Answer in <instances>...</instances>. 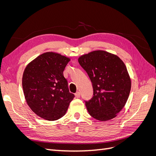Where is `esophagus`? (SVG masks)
I'll use <instances>...</instances> for the list:
<instances>
[{
	"instance_id": "esophagus-1",
	"label": "esophagus",
	"mask_w": 156,
	"mask_h": 156,
	"mask_svg": "<svg viewBox=\"0 0 156 156\" xmlns=\"http://www.w3.org/2000/svg\"><path fill=\"white\" fill-rule=\"evenodd\" d=\"M75 97H76L77 98H80V92H77L75 94Z\"/></svg>"
}]
</instances>
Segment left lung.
I'll use <instances>...</instances> for the list:
<instances>
[{"label": "left lung", "instance_id": "left-lung-1", "mask_svg": "<svg viewBox=\"0 0 156 156\" xmlns=\"http://www.w3.org/2000/svg\"><path fill=\"white\" fill-rule=\"evenodd\" d=\"M91 80L93 97L86 101L89 114L100 121L114 119L125 106L131 82L125 64L116 55L97 50L78 58Z\"/></svg>", "mask_w": 156, "mask_h": 156}]
</instances>
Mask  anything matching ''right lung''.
<instances>
[{
    "mask_svg": "<svg viewBox=\"0 0 156 156\" xmlns=\"http://www.w3.org/2000/svg\"><path fill=\"white\" fill-rule=\"evenodd\" d=\"M70 58L46 52L27 64L22 85L28 105L37 116L49 121L62 118L75 96L70 93L63 72Z\"/></svg>",
    "mask_w": 156,
    "mask_h": 156,
    "instance_id": "add662e5",
    "label": "right lung"
}]
</instances>
